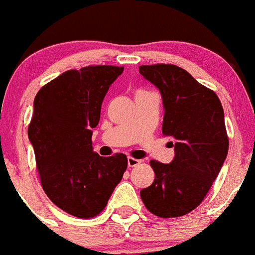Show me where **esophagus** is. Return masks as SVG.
I'll use <instances>...</instances> for the list:
<instances>
[{
	"instance_id": "1",
	"label": "esophagus",
	"mask_w": 255,
	"mask_h": 255,
	"mask_svg": "<svg viewBox=\"0 0 255 255\" xmlns=\"http://www.w3.org/2000/svg\"><path fill=\"white\" fill-rule=\"evenodd\" d=\"M141 163L140 159H136V158L128 157V167H136L138 164Z\"/></svg>"
}]
</instances>
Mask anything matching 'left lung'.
<instances>
[{"instance_id": "obj_1", "label": "left lung", "mask_w": 255, "mask_h": 255, "mask_svg": "<svg viewBox=\"0 0 255 255\" xmlns=\"http://www.w3.org/2000/svg\"><path fill=\"white\" fill-rule=\"evenodd\" d=\"M140 74L163 100L162 133L172 138L174 160H150L154 181L140 192L151 214L183 217L204 201L228 153L223 106L215 92L175 65H144Z\"/></svg>"}]
</instances>
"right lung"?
<instances>
[{
	"label": "right lung",
	"instance_id": "obj_1",
	"mask_svg": "<svg viewBox=\"0 0 255 255\" xmlns=\"http://www.w3.org/2000/svg\"><path fill=\"white\" fill-rule=\"evenodd\" d=\"M123 70L106 65L68 70L35 97L28 137L42 189L76 218L101 213L127 170L124 154L100 157L92 147L105 95Z\"/></svg>",
	"mask_w": 255,
	"mask_h": 255
}]
</instances>
